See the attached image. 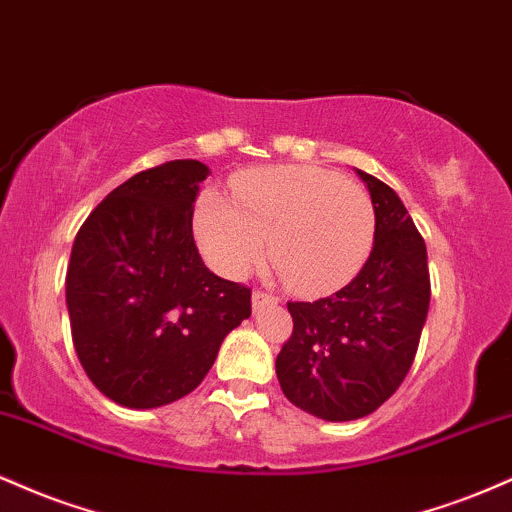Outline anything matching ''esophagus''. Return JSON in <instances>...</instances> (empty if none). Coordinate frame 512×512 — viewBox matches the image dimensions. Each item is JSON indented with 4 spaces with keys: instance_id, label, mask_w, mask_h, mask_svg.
<instances>
[{
    "instance_id": "obj_1",
    "label": "esophagus",
    "mask_w": 512,
    "mask_h": 512,
    "mask_svg": "<svg viewBox=\"0 0 512 512\" xmlns=\"http://www.w3.org/2000/svg\"><path fill=\"white\" fill-rule=\"evenodd\" d=\"M276 298L272 296V293H264V291H255L252 293V310H262L264 305H274Z\"/></svg>"
}]
</instances>
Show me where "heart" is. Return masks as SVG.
Masks as SVG:
<instances>
[{
	"label": "heart",
	"mask_w": 512,
	"mask_h": 512,
	"mask_svg": "<svg viewBox=\"0 0 512 512\" xmlns=\"http://www.w3.org/2000/svg\"><path fill=\"white\" fill-rule=\"evenodd\" d=\"M236 204L209 190L195 238L216 272L240 279L267 257L298 293H327L361 272L375 243V207L361 185L325 168L281 166L243 175Z\"/></svg>",
	"instance_id": "1"
}]
</instances>
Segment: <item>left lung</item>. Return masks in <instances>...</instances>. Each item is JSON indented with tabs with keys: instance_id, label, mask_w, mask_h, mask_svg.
I'll return each mask as SVG.
<instances>
[{
	"instance_id": "left-lung-1",
	"label": "left lung",
	"mask_w": 512,
	"mask_h": 512,
	"mask_svg": "<svg viewBox=\"0 0 512 512\" xmlns=\"http://www.w3.org/2000/svg\"><path fill=\"white\" fill-rule=\"evenodd\" d=\"M375 207L370 257L344 289L289 303L293 334L276 356L286 399L325 421L373 414L407 378L431 303L426 243L392 187L356 170Z\"/></svg>"
}]
</instances>
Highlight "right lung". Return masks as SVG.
Instances as JSON below:
<instances>
[{
    "instance_id": "1",
    "label": "right lung",
    "mask_w": 512,
    "mask_h": 512,
    "mask_svg": "<svg viewBox=\"0 0 512 512\" xmlns=\"http://www.w3.org/2000/svg\"><path fill=\"white\" fill-rule=\"evenodd\" d=\"M204 163L142 170L91 211L67 269L72 342L91 383L129 409L190 395L226 334L248 320L250 289L199 257L192 211Z\"/></svg>"
}]
</instances>
